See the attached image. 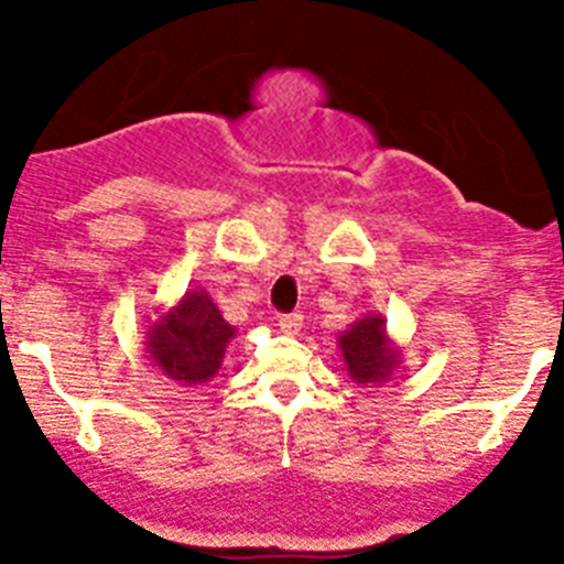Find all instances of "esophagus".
<instances>
[{
	"mask_svg": "<svg viewBox=\"0 0 564 564\" xmlns=\"http://www.w3.org/2000/svg\"><path fill=\"white\" fill-rule=\"evenodd\" d=\"M279 330L285 336H296L302 330V313H288V316H279Z\"/></svg>",
	"mask_w": 564,
	"mask_h": 564,
	"instance_id": "1",
	"label": "esophagus"
}]
</instances>
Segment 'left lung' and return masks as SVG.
Masks as SVG:
<instances>
[{"label": "left lung", "mask_w": 564, "mask_h": 564, "mask_svg": "<svg viewBox=\"0 0 564 564\" xmlns=\"http://www.w3.org/2000/svg\"><path fill=\"white\" fill-rule=\"evenodd\" d=\"M338 350L344 358V370L356 383L390 381L401 370V347L387 330V318L381 313H364L338 336Z\"/></svg>", "instance_id": "8db88e82"}]
</instances>
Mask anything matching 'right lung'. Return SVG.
I'll return each mask as SVG.
<instances>
[{"mask_svg": "<svg viewBox=\"0 0 564 564\" xmlns=\"http://www.w3.org/2000/svg\"><path fill=\"white\" fill-rule=\"evenodd\" d=\"M237 336L220 307L203 288H188L172 307L143 327V347L158 370L181 387H203L223 367L228 344Z\"/></svg>", "mask_w": 564, "mask_h": 564, "instance_id": "obj_1", "label": "right lung"}]
</instances>
